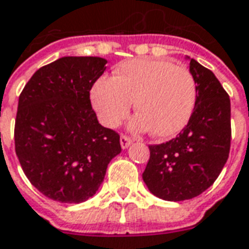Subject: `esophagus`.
<instances>
[{"instance_id":"esophagus-1","label":"esophagus","mask_w":249,"mask_h":249,"mask_svg":"<svg viewBox=\"0 0 249 249\" xmlns=\"http://www.w3.org/2000/svg\"><path fill=\"white\" fill-rule=\"evenodd\" d=\"M132 142H133V140L130 139V137H128V136H125V134H123V136L120 137V143H121V148L123 149L128 148Z\"/></svg>"}]
</instances>
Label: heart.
<instances>
[{"label":"heart","mask_w":249,"mask_h":249,"mask_svg":"<svg viewBox=\"0 0 249 249\" xmlns=\"http://www.w3.org/2000/svg\"><path fill=\"white\" fill-rule=\"evenodd\" d=\"M136 100L140 113L130 123L139 132L152 129L160 139L181 132L196 104V83L185 67L160 59H132L119 64L113 78L99 79L91 91L92 106L103 124L115 128Z\"/></svg>","instance_id":"1"}]
</instances>
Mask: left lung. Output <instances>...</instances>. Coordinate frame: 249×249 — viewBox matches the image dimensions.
Instances as JSON below:
<instances>
[{
    "label": "left lung",
    "mask_w": 249,
    "mask_h": 249,
    "mask_svg": "<svg viewBox=\"0 0 249 249\" xmlns=\"http://www.w3.org/2000/svg\"><path fill=\"white\" fill-rule=\"evenodd\" d=\"M196 83V104L190 121L176 139L150 145L142 173L149 191L179 202L207 190L226 165L231 146L230 96L213 71L190 59Z\"/></svg>",
    "instance_id": "left-lung-1"
}]
</instances>
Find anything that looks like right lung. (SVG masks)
Instances as JSON below:
<instances>
[{
	"mask_svg": "<svg viewBox=\"0 0 249 249\" xmlns=\"http://www.w3.org/2000/svg\"><path fill=\"white\" fill-rule=\"evenodd\" d=\"M106 64L97 56H64L40 67L19 95L17 157L50 199L82 203L93 196L121 152L119 133L99 124L89 100Z\"/></svg>",
	"mask_w": 249,
	"mask_h": 249,
	"instance_id": "add662e5",
	"label": "right lung"
}]
</instances>
